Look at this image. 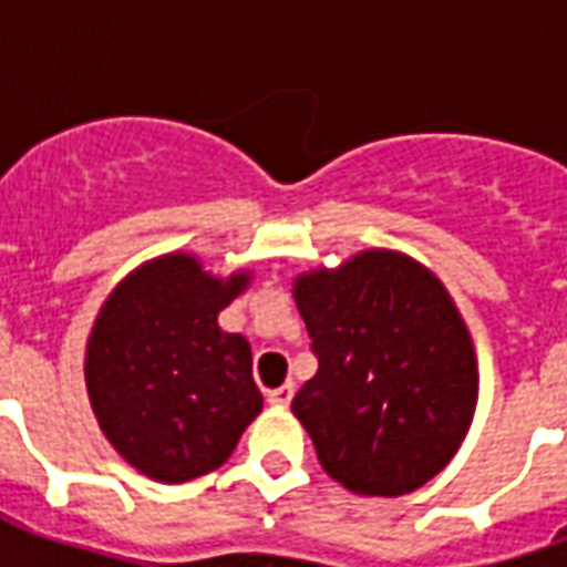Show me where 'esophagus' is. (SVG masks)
Returning a JSON list of instances; mask_svg holds the SVG:
<instances>
[{
  "mask_svg": "<svg viewBox=\"0 0 567 567\" xmlns=\"http://www.w3.org/2000/svg\"><path fill=\"white\" fill-rule=\"evenodd\" d=\"M291 396H293V382H285V385L274 388L270 394H267V400L274 405H288L291 403Z\"/></svg>",
  "mask_w": 567,
  "mask_h": 567,
  "instance_id": "esophagus-1",
  "label": "esophagus"
}]
</instances>
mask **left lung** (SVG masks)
Wrapping results in <instances>:
<instances>
[{
    "label": "left lung",
    "instance_id": "left-lung-1",
    "mask_svg": "<svg viewBox=\"0 0 567 567\" xmlns=\"http://www.w3.org/2000/svg\"><path fill=\"white\" fill-rule=\"evenodd\" d=\"M293 300L318 373L291 412L323 471L368 497L430 483L476 409L474 344L444 285L409 256L368 249L300 276Z\"/></svg>",
    "mask_w": 567,
    "mask_h": 567
}]
</instances>
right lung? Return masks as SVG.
<instances>
[{"instance_id":"right-lung-1","label":"right lung","mask_w":567,"mask_h":567,"mask_svg":"<svg viewBox=\"0 0 567 567\" xmlns=\"http://www.w3.org/2000/svg\"><path fill=\"white\" fill-rule=\"evenodd\" d=\"M194 256H164L123 279L93 323L84 379L105 439L158 483L220 467L261 412L252 353L217 315L247 288Z\"/></svg>"}]
</instances>
